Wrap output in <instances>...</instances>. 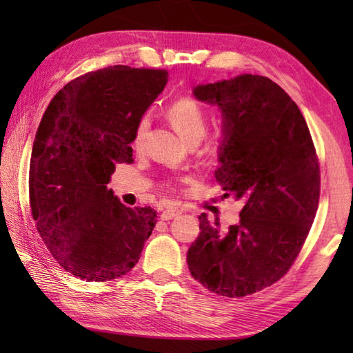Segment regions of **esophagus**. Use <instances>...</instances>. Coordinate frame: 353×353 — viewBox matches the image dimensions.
I'll list each match as a JSON object with an SVG mask.
<instances>
[{"mask_svg":"<svg viewBox=\"0 0 353 353\" xmlns=\"http://www.w3.org/2000/svg\"><path fill=\"white\" fill-rule=\"evenodd\" d=\"M181 213V210H179V208H174V207H170V208H166V210H163V213L160 214V218L162 219H165V221H168V219H171V218H174V216H177V214Z\"/></svg>","mask_w":353,"mask_h":353,"instance_id":"1","label":"esophagus"}]
</instances>
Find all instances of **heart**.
Here are the masks:
<instances>
[{
    "label": "heart",
    "mask_w": 353,
    "mask_h": 353,
    "mask_svg": "<svg viewBox=\"0 0 353 353\" xmlns=\"http://www.w3.org/2000/svg\"><path fill=\"white\" fill-rule=\"evenodd\" d=\"M166 115H168V119L179 132V135L188 143H199L202 137L207 134L208 126H210V117H208V112L204 109V105L199 101L190 97L174 101L168 107V110H166ZM148 129L149 117L145 115L137 123L132 139V146L135 149H141L143 145H145ZM174 185L176 181L166 182V187L170 188L174 187Z\"/></svg>",
    "instance_id": "b5f03b06"
}]
</instances>
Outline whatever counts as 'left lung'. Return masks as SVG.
<instances>
[{"label":"left lung","mask_w":353,"mask_h":353,"mask_svg":"<svg viewBox=\"0 0 353 353\" xmlns=\"http://www.w3.org/2000/svg\"><path fill=\"white\" fill-rule=\"evenodd\" d=\"M193 93L223 113L214 177L244 207L225 235L201 214L188 268L208 291L244 297L282 279L301 252L319 204L318 155L297 104L270 77L241 74Z\"/></svg>","instance_id":"left-lung-1"}]
</instances>
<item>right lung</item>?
I'll return each mask as SVG.
<instances>
[{
  "label": "right lung",
  "instance_id": "obj_1",
  "mask_svg": "<svg viewBox=\"0 0 353 353\" xmlns=\"http://www.w3.org/2000/svg\"><path fill=\"white\" fill-rule=\"evenodd\" d=\"M166 70L126 65L68 82L46 107L29 166V204L45 246L87 282L128 274L157 212L130 208L107 188L117 163L132 162L137 123L163 92Z\"/></svg>",
  "mask_w": 353,
  "mask_h": 353
}]
</instances>
